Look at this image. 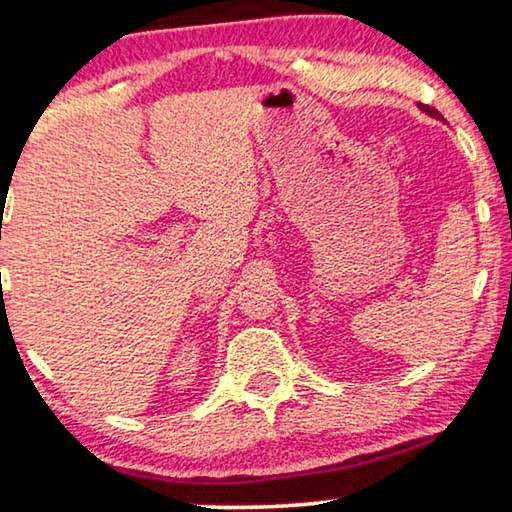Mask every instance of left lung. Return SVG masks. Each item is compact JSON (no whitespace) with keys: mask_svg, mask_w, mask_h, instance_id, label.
<instances>
[{"mask_svg":"<svg viewBox=\"0 0 512 512\" xmlns=\"http://www.w3.org/2000/svg\"><path fill=\"white\" fill-rule=\"evenodd\" d=\"M419 109H421V112H423V114H428V116H432V119H439V121H444V119H442V114H439V112H437V109H432V107H428V105H419Z\"/></svg>","mask_w":512,"mask_h":512,"instance_id":"obj_1","label":"left lung"}]
</instances>
